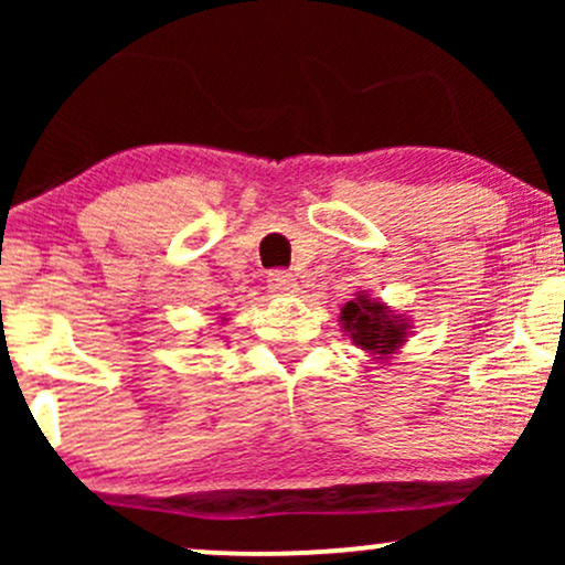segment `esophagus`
I'll list each match as a JSON object with an SVG mask.
<instances>
[{"label": "esophagus", "instance_id": "34e87169", "mask_svg": "<svg viewBox=\"0 0 565 565\" xmlns=\"http://www.w3.org/2000/svg\"><path fill=\"white\" fill-rule=\"evenodd\" d=\"M268 287L274 295H295L297 281L295 276L287 274V270H274V274L268 276Z\"/></svg>", "mask_w": 565, "mask_h": 565}]
</instances>
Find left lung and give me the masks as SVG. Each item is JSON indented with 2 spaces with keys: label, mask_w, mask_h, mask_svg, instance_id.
<instances>
[{
  "label": "left lung",
  "mask_w": 565,
  "mask_h": 565,
  "mask_svg": "<svg viewBox=\"0 0 565 565\" xmlns=\"http://www.w3.org/2000/svg\"><path fill=\"white\" fill-rule=\"evenodd\" d=\"M340 323L342 332L353 340V345L377 361L391 359L395 350L404 345L408 332H412L408 319L395 313L385 302L372 300L364 291L342 305Z\"/></svg>",
  "instance_id": "obj_1"
}]
</instances>
